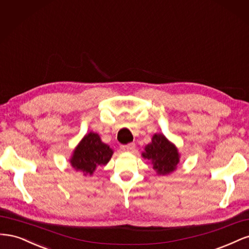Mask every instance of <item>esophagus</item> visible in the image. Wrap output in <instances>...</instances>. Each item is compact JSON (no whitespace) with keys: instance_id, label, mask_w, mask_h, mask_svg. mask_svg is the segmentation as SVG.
<instances>
[{"instance_id":"34e87169","label":"esophagus","mask_w":249,"mask_h":249,"mask_svg":"<svg viewBox=\"0 0 249 249\" xmlns=\"http://www.w3.org/2000/svg\"><path fill=\"white\" fill-rule=\"evenodd\" d=\"M120 148L124 150V152H131V150L135 149V143H129V144L122 145V146H120Z\"/></svg>"}]
</instances>
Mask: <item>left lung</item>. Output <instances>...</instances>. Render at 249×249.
Masks as SVG:
<instances>
[{"label":"left lung","instance_id":"8db88e82","mask_svg":"<svg viewBox=\"0 0 249 249\" xmlns=\"http://www.w3.org/2000/svg\"><path fill=\"white\" fill-rule=\"evenodd\" d=\"M142 157L152 162L157 175L165 176L177 169L179 162L178 148L163 134H155L152 142L145 146Z\"/></svg>","mask_w":249,"mask_h":249}]
</instances>
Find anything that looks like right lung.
I'll return each instance as SVG.
<instances>
[{"label":"right lung","instance_id":"add662e5","mask_svg":"<svg viewBox=\"0 0 249 249\" xmlns=\"http://www.w3.org/2000/svg\"><path fill=\"white\" fill-rule=\"evenodd\" d=\"M113 155V150L102 142L99 134L90 132L85 135L71 158V166L84 176H92L95 169L106 165Z\"/></svg>","mask_w":249,"mask_h":249}]
</instances>
